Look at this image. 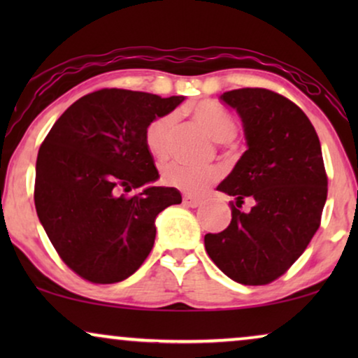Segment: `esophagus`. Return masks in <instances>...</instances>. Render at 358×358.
<instances>
[{
    "label": "esophagus",
    "instance_id": "34e87169",
    "mask_svg": "<svg viewBox=\"0 0 358 358\" xmlns=\"http://www.w3.org/2000/svg\"><path fill=\"white\" fill-rule=\"evenodd\" d=\"M202 203V199L200 197H194V195H185L184 197V205H187V207H199V205Z\"/></svg>",
    "mask_w": 358,
    "mask_h": 358
}]
</instances>
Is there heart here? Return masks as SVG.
Returning a JSON list of instances; mask_svg holds the SVG:
<instances>
[{"label":"heart","instance_id":"b5f03b06","mask_svg":"<svg viewBox=\"0 0 358 358\" xmlns=\"http://www.w3.org/2000/svg\"><path fill=\"white\" fill-rule=\"evenodd\" d=\"M192 119L210 138L217 143H227L236 135V124L223 109H220L213 102H200L195 106ZM176 124L174 114H166L155 122H151L145 134L146 148L155 158H164L169 153L171 136ZM218 178L217 169L213 168H194L182 161H171L163 168V180L171 187H176L182 192L199 194L205 187L215 182Z\"/></svg>","mask_w":358,"mask_h":358}]
</instances>
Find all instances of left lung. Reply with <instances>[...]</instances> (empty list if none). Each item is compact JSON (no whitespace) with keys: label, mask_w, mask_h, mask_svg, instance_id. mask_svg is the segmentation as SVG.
<instances>
[{"label":"left lung","mask_w":358,"mask_h":358,"mask_svg":"<svg viewBox=\"0 0 358 358\" xmlns=\"http://www.w3.org/2000/svg\"><path fill=\"white\" fill-rule=\"evenodd\" d=\"M241 117L248 150L217 190L234 197L231 222L205 234L217 267L243 285H266L288 271L320 228L327 178L315 127L277 92L243 87L220 96ZM250 200L252 208L241 210Z\"/></svg>","instance_id":"8db88e82"}]
</instances>
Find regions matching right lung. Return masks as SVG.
<instances>
[{
  "label": "right lung",
  "mask_w": 358,
  "mask_h": 358,
  "mask_svg": "<svg viewBox=\"0 0 358 358\" xmlns=\"http://www.w3.org/2000/svg\"><path fill=\"white\" fill-rule=\"evenodd\" d=\"M184 96L101 90L63 112L38 150L36 210L63 262L92 283L125 280L148 257L156 217L182 202L159 179L145 134ZM144 189L134 198L124 192Z\"/></svg>",
  "instance_id": "1"
}]
</instances>
